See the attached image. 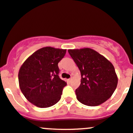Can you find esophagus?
I'll list each match as a JSON object with an SVG mask.
<instances>
[{
	"label": "esophagus",
	"instance_id": "34e87169",
	"mask_svg": "<svg viewBox=\"0 0 133 133\" xmlns=\"http://www.w3.org/2000/svg\"><path fill=\"white\" fill-rule=\"evenodd\" d=\"M68 82H70L71 81V78H69V79H68Z\"/></svg>",
	"mask_w": 133,
	"mask_h": 133
}]
</instances>
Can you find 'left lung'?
Here are the masks:
<instances>
[{
	"mask_svg": "<svg viewBox=\"0 0 133 133\" xmlns=\"http://www.w3.org/2000/svg\"><path fill=\"white\" fill-rule=\"evenodd\" d=\"M81 72V83L75 91L82 104L96 107L108 99L117 86L115 68L108 60L92 49L68 50Z\"/></svg>",
	"mask_w": 133,
	"mask_h": 133,
	"instance_id": "8db88e82",
	"label": "left lung"
}]
</instances>
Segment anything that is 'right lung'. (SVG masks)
<instances>
[{
    "instance_id": "add662e5",
    "label": "right lung",
    "mask_w": 133,
    "mask_h": 133,
    "mask_svg": "<svg viewBox=\"0 0 133 133\" xmlns=\"http://www.w3.org/2000/svg\"><path fill=\"white\" fill-rule=\"evenodd\" d=\"M66 50L44 47L37 50L22 64L18 72L20 90L34 105L48 108L58 103L67 83L58 76V63Z\"/></svg>"
}]
</instances>
